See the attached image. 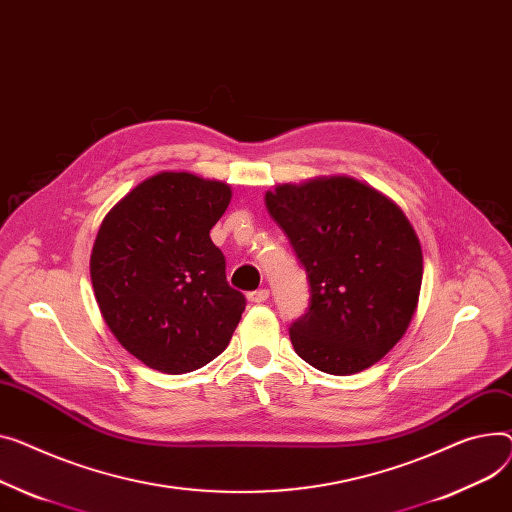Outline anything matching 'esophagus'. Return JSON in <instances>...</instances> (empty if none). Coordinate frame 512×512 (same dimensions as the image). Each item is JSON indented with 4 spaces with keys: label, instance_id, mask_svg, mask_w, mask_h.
I'll return each instance as SVG.
<instances>
[{
    "label": "esophagus",
    "instance_id": "obj_1",
    "mask_svg": "<svg viewBox=\"0 0 512 512\" xmlns=\"http://www.w3.org/2000/svg\"><path fill=\"white\" fill-rule=\"evenodd\" d=\"M247 298H249L251 302H255V304H259V302H265V300L269 298V290H265V288L253 290V292H249V294H247Z\"/></svg>",
    "mask_w": 512,
    "mask_h": 512
}]
</instances>
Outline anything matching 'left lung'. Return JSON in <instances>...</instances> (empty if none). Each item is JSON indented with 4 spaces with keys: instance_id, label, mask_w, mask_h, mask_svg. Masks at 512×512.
Returning <instances> with one entry per match:
<instances>
[{
    "instance_id": "1",
    "label": "left lung",
    "mask_w": 512,
    "mask_h": 512,
    "mask_svg": "<svg viewBox=\"0 0 512 512\" xmlns=\"http://www.w3.org/2000/svg\"><path fill=\"white\" fill-rule=\"evenodd\" d=\"M265 206L311 284L309 313L290 327L296 354L337 377L377 364L418 309L424 261L410 220L352 177L284 183Z\"/></svg>"
}]
</instances>
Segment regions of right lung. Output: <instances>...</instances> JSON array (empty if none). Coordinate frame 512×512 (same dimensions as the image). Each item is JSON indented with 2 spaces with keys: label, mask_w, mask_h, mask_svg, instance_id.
<instances>
[{
  "label": "right lung",
  "mask_w": 512,
  "mask_h": 512,
  "mask_svg": "<svg viewBox=\"0 0 512 512\" xmlns=\"http://www.w3.org/2000/svg\"><path fill=\"white\" fill-rule=\"evenodd\" d=\"M230 185L191 173H158L119 199L102 220L90 278L102 319L146 366L183 374L220 356L245 311L226 282L210 230Z\"/></svg>",
  "instance_id": "1"
}]
</instances>
